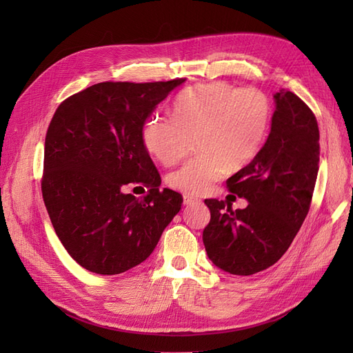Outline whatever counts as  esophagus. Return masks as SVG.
I'll use <instances>...</instances> for the list:
<instances>
[{
	"label": "esophagus",
	"instance_id": "esophagus-1",
	"mask_svg": "<svg viewBox=\"0 0 353 353\" xmlns=\"http://www.w3.org/2000/svg\"><path fill=\"white\" fill-rule=\"evenodd\" d=\"M196 203H200V200L196 199V197H193V196H184V205H185V206L196 205Z\"/></svg>",
	"mask_w": 353,
	"mask_h": 353
}]
</instances>
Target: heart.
Segmentation results:
<instances>
[{"mask_svg":"<svg viewBox=\"0 0 353 353\" xmlns=\"http://www.w3.org/2000/svg\"><path fill=\"white\" fill-rule=\"evenodd\" d=\"M174 119L152 116L143 141L166 166L183 159L197 138L200 156L168 176L169 185L187 194H201L228 168L248 166L262 148L272 121V103L256 88H239L216 81L181 92L172 104Z\"/></svg>","mask_w":353,"mask_h":353,"instance_id":"heart-1","label":"heart"}]
</instances>
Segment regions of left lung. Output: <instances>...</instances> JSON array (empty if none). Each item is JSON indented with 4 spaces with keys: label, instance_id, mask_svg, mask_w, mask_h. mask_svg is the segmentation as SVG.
Returning <instances> with one entry per match:
<instances>
[{
    "label": "left lung",
    "instance_id": "8db88e82",
    "mask_svg": "<svg viewBox=\"0 0 353 353\" xmlns=\"http://www.w3.org/2000/svg\"><path fill=\"white\" fill-rule=\"evenodd\" d=\"M271 131L252 162L227 179L248 200L232 210L206 199L210 222L203 243L213 265L232 275L270 268L290 248L311 206L319 168V131L311 109L290 91L274 94Z\"/></svg>",
    "mask_w": 353,
    "mask_h": 353
}]
</instances>
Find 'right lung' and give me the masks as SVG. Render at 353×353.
<instances>
[{
    "mask_svg": "<svg viewBox=\"0 0 353 353\" xmlns=\"http://www.w3.org/2000/svg\"><path fill=\"white\" fill-rule=\"evenodd\" d=\"M185 79L100 82L63 101L46 137L42 197L72 258L101 275L144 262L181 210L143 141L145 121ZM151 188L144 199L128 185Z\"/></svg>",
    "mask_w": 353,
    "mask_h": 353,
    "instance_id": "obj_1",
    "label": "right lung"
}]
</instances>
